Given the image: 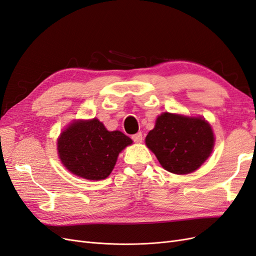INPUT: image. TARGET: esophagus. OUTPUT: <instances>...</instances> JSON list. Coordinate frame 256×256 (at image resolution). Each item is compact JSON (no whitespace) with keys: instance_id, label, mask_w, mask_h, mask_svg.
<instances>
[{"instance_id":"1","label":"esophagus","mask_w":256,"mask_h":256,"mask_svg":"<svg viewBox=\"0 0 256 256\" xmlns=\"http://www.w3.org/2000/svg\"><path fill=\"white\" fill-rule=\"evenodd\" d=\"M131 138H132V140H134L136 143H141L142 140H143V136H142L141 132H138V134H134Z\"/></svg>"}]
</instances>
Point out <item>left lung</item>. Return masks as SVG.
Instances as JSON below:
<instances>
[{
	"label": "left lung",
	"mask_w": 256,
	"mask_h": 256,
	"mask_svg": "<svg viewBox=\"0 0 256 256\" xmlns=\"http://www.w3.org/2000/svg\"><path fill=\"white\" fill-rule=\"evenodd\" d=\"M145 143L162 168L184 175L194 172L210 156L214 136L203 118L164 112L157 118Z\"/></svg>",
	"instance_id": "obj_1"
}]
</instances>
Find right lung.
<instances>
[{"mask_svg": "<svg viewBox=\"0 0 256 256\" xmlns=\"http://www.w3.org/2000/svg\"><path fill=\"white\" fill-rule=\"evenodd\" d=\"M132 144L120 131H108L97 118L74 120L58 138L62 164L72 174L88 180H102L114 168L120 152Z\"/></svg>", "mask_w": 256, "mask_h": 256, "instance_id": "obj_1", "label": "right lung"}]
</instances>
